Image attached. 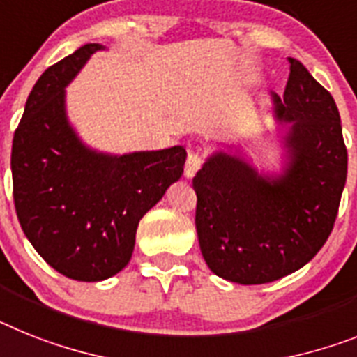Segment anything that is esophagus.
Returning <instances> with one entry per match:
<instances>
[{
  "label": "esophagus",
  "mask_w": 357,
  "mask_h": 357,
  "mask_svg": "<svg viewBox=\"0 0 357 357\" xmlns=\"http://www.w3.org/2000/svg\"><path fill=\"white\" fill-rule=\"evenodd\" d=\"M202 165H203L202 154H199V152L190 151L187 155V163H185V176H187V178H194V174L202 169Z\"/></svg>",
  "instance_id": "1"
}]
</instances>
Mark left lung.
Masks as SVG:
<instances>
[{
	"label": "left lung",
	"mask_w": 357,
	"mask_h": 357,
	"mask_svg": "<svg viewBox=\"0 0 357 357\" xmlns=\"http://www.w3.org/2000/svg\"><path fill=\"white\" fill-rule=\"evenodd\" d=\"M275 114L290 123L289 165L263 178L236 155H211L194 176L196 230L206 265L223 280L261 285L307 265L334 229L349 154L336 101L289 58Z\"/></svg>",
	"instance_id": "1"
}]
</instances>
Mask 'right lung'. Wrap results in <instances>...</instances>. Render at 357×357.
I'll use <instances>...</instances> for the list:
<instances>
[{
    "label": "right lung",
    "mask_w": 357,
    "mask_h": 357,
    "mask_svg": "<svg viewBox=\"0 0 357 357\" xmlns=\"http://www.w3.org/2000/svg\"><path fill=\"white\" fill-rule=\"evenodd\" d=\"M100 43L49 67L29 94L12 142V192L21 229L59 274L101 281L125 268L139 220L181 178L187 152L105 155L89 151L65 116V86Z\"/></svg>",
    "instance_id": "right-lung-1"
}]
</instances>
